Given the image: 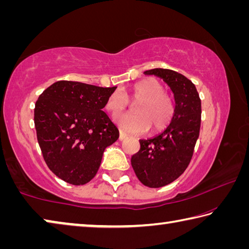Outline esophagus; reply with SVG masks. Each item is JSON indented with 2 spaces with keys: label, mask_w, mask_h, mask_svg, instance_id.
<instances>
[{
  "label": "esophagus",
  "mask_w": 249,
  "mask_h": 249,
  "mask_svg": "<svg viewBox=\"0 0 249 249\" xmlns=\"http://www.w3.org/2000/svg\"><path fill=\"white\" fill-rule=\"evenodd\" d=\"M126 136H127V135H126V134L123 132V130H120V141L125 140Z\"/></svg>",
  "instance_id": "1"
}]
</instances>
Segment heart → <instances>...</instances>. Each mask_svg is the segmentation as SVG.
<instances>
[{"instance_id":"1","label":"heart","mask_w":249,"mask_h":249,"mask_svg":"<svg viewBox=\"0 0 249 249\" xmlns=\"http://www.w3.org/2000/svg\"><path fill=\"white\" fill-rule=\"evenodd\" d=\"M138 100L135 113L115 117L116 124L129 134H142L150 128L158 132L166 127L174 116L175 107L165 88L158 80L149 78L138 82L129 91L113 92L105 103V109L113 116L127 107V100Z\"/></svg>"}]
</instances>
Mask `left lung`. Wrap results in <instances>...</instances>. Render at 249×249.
Returning <instances> with one entry per match:
<instances>
[{
  "instance_id": "1",
  "label": "left lung",
  "mask_w": 249,
  "mask_h": 249,
  "mask_svg": "<svg viewBox=\"0 0 249 249\" xmlns=\"http://www.w3.org/2000/svg\"><path fill=\"white\" fill-rule=\"evenodd\" d=\"M165 81L175 98V112L161 133L140 140L141 148L130 162L141 182L160 188L179 178L187 169L199 138L201 100L190 80L174 70L156 68L144 72Z\"/></svg>"
}]
</instances>
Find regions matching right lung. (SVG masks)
<instances>
[{"label": "right lung", "mask_w": 249, "mask_h": 249, "mask_svg": "<svg viewBox=\"0 0 249 249\" xmlns=\"http://www.w3.org/2000/svg\"><path fill=\"white\" fill-rule=\"evenodd\" d=\"M115 89L58 81L39 95L34 111L37 140L58 178L74 185L94 178L105 148L120 136L102 111Z\"/></svg>", "instance_id": "right-lung-1"}]
</instances>
